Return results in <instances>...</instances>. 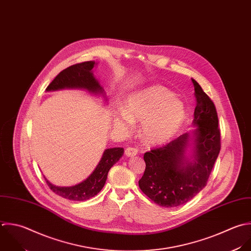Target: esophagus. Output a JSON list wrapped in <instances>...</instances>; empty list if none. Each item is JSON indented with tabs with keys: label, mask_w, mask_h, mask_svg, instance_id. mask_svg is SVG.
Returning a JSON list of instances; mask_svg holds the SVG:
<instances>
[{
	"label": "esophagus",
	"mask_w": 251,
	"mask_h": 251,
	"mask_svg": "<svg viewBox=\"0 0 251 251\" xmlns=\"http://www.w3.org/2000/svg\"><path fill=\"white\" fill-rule=\"evenodd\" d=\"M137 153H138V150L135 148H127L125 150V154L128 157H133V156L137 155Z\"/></svg>",
	"instance_id": "1"
}]
</instances>
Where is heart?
I'll list each match as a JSON object with an SVG mask.
<instances>
[{"label": "heart", "instance_id": "b5f03b06", "mask_svg": "<svg viewBox=\"0 0 251 251\" xmlns=\"http://www.w3.org/2000/svg\"><path fill=\"white\" fill-rule=\"evenodd\" d=\"M185 117L182 101L166 88L153 86L132 94L114 122L123 132H130L134 122H142L143 140L150 145H160L178 132Z\"/></svg>", "mask_w": 251, "mask_h": 251}]
</instances>
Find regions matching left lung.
I'll return each mask as SVG.
<instances>
[{
  "label": "left lung",
  "mask_w": 251,
  "mask_h": 251,
  "mask_svg": "<svg viewBox=\"0 0 251 251\" xmlns=\"http://www.w3.org/2000/svg\"><path fill=\"white\" fill-rule=\"evenodd\" d=\"M197 105L190 133L144 154L146 170L139 181L142 192L163 207L187 203L207 184L220 152V130L215 105L192 79Z\"/></svg>",
  "instance_id": "left-lung-1"
}]
</instances>
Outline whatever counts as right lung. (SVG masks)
I'll use <instances>...</instances> for the list:
<instances>
[{
  "label": "right lung",
  "mask_w": 251,
  "mask_h": 251,
  "mask_svg": "<svg viewBox=\"0 0 251 251\" xmlns=\"http://www.w3.org/2000/svg\"><path fill=\"white\" fill-rule=\"evenodd\" d=\"M97 62L85 61L71 65L62 70L47 87L46 91H57L62 89H81L94 94L101 96L107 101L105 92L99 80L93 73L94 66ZM124 149L112 148L106 149L102 156L93 171V173L83 182L71 187H58L50 182L44 176L50 189L56 195L74 201H83L97 196L103 188L109 169L122 157Z\"/></svg>",
  "instance_id": "obj_1"
}]
</instances>
